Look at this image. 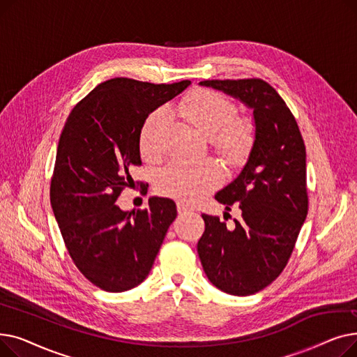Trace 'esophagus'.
Here are the masks:
<instances>
[{
    "instance_id": "obj_1",
    "label": "esophagus",
    "mask_w": 357,
    "mask_h": 357,
    "mask_svg": "<svg viewBox=\"0 0 357 357\" xmlns=\"http://www.w3.org/2000/svg\"><path fill=\"white\" fill-rule=\"evenodd\" d=\"M176 208H178V213H179V214H185V213L192 211L185 202H178V204H176Z\"/></svg>"
}]
</instances>
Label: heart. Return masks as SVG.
I'll return each instance as SVG.
<instances>
[{
    "instance_id": "heart-1",
    "label": "heart",
    "mask_w": 357,
    "mask_h": 357,
    "mask_svg": "<svg viewBox=\"0 0 357 357\" xmlns=\"http://www.w3.org/2000/svg\"><path fill=\"white\" fill-rule=\"evenodd\" d=\"M179 114L201 133L208 136L215 152L230 165H240L250 153L256 139V128L250 119L236 117V105L221 93L210 89H197L178 105ZM167 123V109L158 108L146 117L139 135L140 153L155 160L160 152V139ZM220 182L214 162L174 160L166 165L156 182L160 194L195 202Z\"/></svg>"
}]
</instances>
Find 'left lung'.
<instances>
[{
    "label": "left lung",
    "mask_w": 357,
    "mask_h": 357,
    "mask_svg": "<svg viewBox=\"0 0 357 357\" xmlns=\"http://www.w3.org/2000/svg\"><path fill=\"white\" fill-rule=\"evenodd\" d=\"M199 85L222 91L253 109L256 139L249 159L238 176L215 194L227 211L238 202L241 218L230 229L218 217L202 214L205 231L197 246L214 287L230 295H252L284 271L305 221V144L291 109L264 79H213Z\"/></svg>",
    "instance_id": "left-lung-1"
}]
</instances>
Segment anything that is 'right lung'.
<instances>
[{
  "label": "right lung",
  "instance_id": "right-lung-1",
  "mask_svg": "<svg viewBox=\"0 0 357 357\" xmlns=\"http://www.w3.org/2000/svg\"><path fill=\"white\" fill-rule=\"evenodd\" d=\"M190 84L108 79L75 105L65 123L50 182L52 210L73 264L104 291L142 284L176 218L169 198L153 197L147 208L133 211L116 201L133 182L128 169L142 165L143 121Z\"/></svg>",
  "mask_w": 357,
  "mask_h": 357
}]
</instances>
